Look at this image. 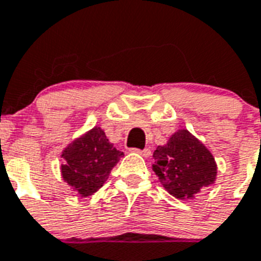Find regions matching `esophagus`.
I'll return each mask as SVG.
<instances>
[{"mask_svg": "<svg viewBox=\"0 0 261 261\" xmlns=\"http://www.w3.org/2000/svg\"><path fill=\"white\" fill-rule=\"evenodd\" d=\"M132 151L140 153L144 158H149V156H151V149H149V148H144V149H132Z\"/></svg>", "mask_w": 261, "mask_h": 261, "instance_id": "esophagus-1", "label": "esophagus"}]
</instances>
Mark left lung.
<instances>
[{
    "label": "left lung",
    "instance_id": "obj_1",
    "mask_svg": "<svg viewBox=\"0 0 261 261\" xmlns=\"http://www.w3.org/2000/svg\"><path fill=\"white\" fill-rule=\"evenodd\" d=\"M152 168L164 189L178 199H191L213 185L217 164L212 152L187 129H179L153 152Z\"/></svg>",
    "mask_w": 261,
    "mask_h": 261
}]
</instances>
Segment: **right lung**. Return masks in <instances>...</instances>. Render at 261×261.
Returning <instances> with one entry per match:
<instances>
[{"label": "right lung", "mask_w": 261, "mask_h": 261, "mask_svg": "<svg viewBox=\"0 0 261 261\" xmlns=\"http://www.w3.org/2000/svg\"><path fill=\"white\" fill-rule=\"evenodd\" d=\"M124 152L118 151L99 126L68 144L62 152V176L79 197L93 195L108 180Z\"/></svg>", "instance_id": "obj_1"}]
</instances>
